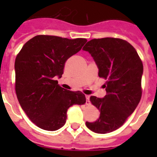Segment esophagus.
Segmentation results:
<instances>
[{"label": "esophagus", "instance_id": "obj_1", "mask_svg": "<svg viewBox=\"0 0 157 157\" xmlns=\"http://www.w3.org/2000/svg\"><path fill=\"white\" fill-rule=\"evenodd\" d=\"M86 104L89 105L90 104V95H86Z\"/></svg>", "mask_w": 157, "mask_h": 157}]
</instances>
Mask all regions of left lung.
<instances>
[{
  "instance_id": "1",
  "label": "left lung",
  "mask_w": 157,
  "mask_h": 157,
  "mask_svg": "<svg viewBox=\"0 0 157 157\" xmlns=\"http://www.w3.org/2000/svg\"><path fill=\"white\" fill-rule=\"evenodd\" d=\"M90 54L98 68V76L106 80L103 98L90 99L100 116L86 126L98 134L117 129L136 109L142 96L144 66L136 50L126 40L105 37L93 39L82 49Z\"/></svg>"
}]
</instances>
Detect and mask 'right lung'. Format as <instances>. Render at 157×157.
<instances>
[{"instance_id":"right-lung-1","label":"right lung","mask_w":157,"mask_h":157,"mask_svg":"<svg viewBox=\"0 0 157 157\" xmlns=\"http://www.w3.org/2000/svg\"><path fill=\"white\" fill-rule=\"evenodd\" d=\"M87 41L39 35L23 45L15 59V91L21 107L39 128L49 131L66 123L67 112L74 104L86 103L80 91L67 90L58 85L67 59Z\"/></svg>"}]
</instances>
